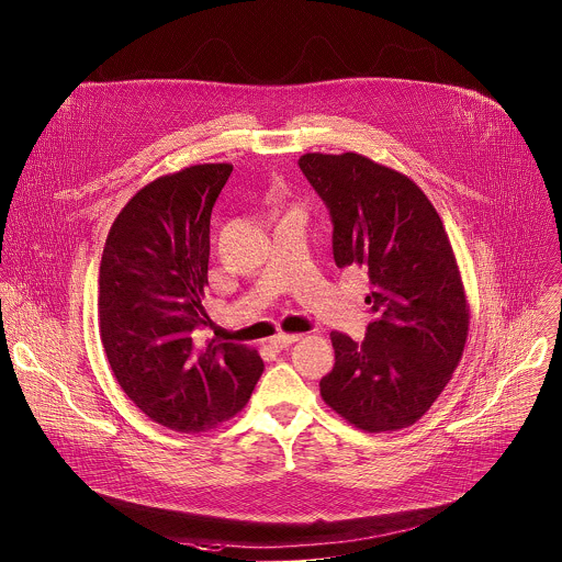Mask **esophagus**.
Listing matches in <instances>:
<instances>
[{
	"label": "esophagus",
	"instance_id": "1",
	"mask_svg": "<svg viewBox=\"0 0 562 562\" xmlns=\"http://www.w3.org/2000/svg\"><path fill=\"white\" fill-rule=\"evenodd\" d=\"M302 338V335H276V337L269 340V345L273 347V349H284V347H289V345H293V342H297Z\"/></svg>",
	"mask_w": 562,
	"mask_h": 562
}]
</instances>
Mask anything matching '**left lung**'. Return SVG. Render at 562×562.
<instances>
[{
    "mask_svg": "<svg viewBox=\"0 0 562 562\" xmlns=\"http://www.w3.org/2000/svg\"><path fill=\"white\" fill-rule=\"evenodd\" d=\"M300 169L333 217L340 269L367 273L375 313L356 342L333 333L324 402L362 432L419 422L443 393L469 335V302L443 222L404 173L362 154H304Z\"/></svg>",
    "mask_w": 562,
    "mask_h": 562,
    "instance_id": "left-lung-1",
    "label": "left lung"
}]
</instances>
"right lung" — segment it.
Here are the masks:
<instances>
[{"mask_svg":"<svg viewBox=\"0 0 562 562\" xmlns=\"http://www.w3.org/2000/svg\"><path fill=\"white\" fill-rule=\"evenodd\" d=\"M229 162L145 184L116 215L100 267V338L123 393L151 422L209 432L245 408L262 375L256 349L202 342L211 213Z\"/></svg>","mask_w":562,"mask_h":562,"instance_id":"obj_1","label":"right lung"}]
</instances>
